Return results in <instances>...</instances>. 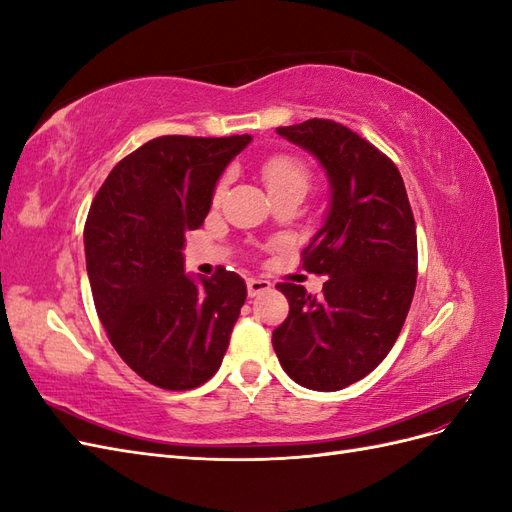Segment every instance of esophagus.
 Masks as SVG:
<instances>
[{"instance_id":"esophagus-1","label":"esophagus","mask_w":512,"mask_h":512,"mask_svg":"<svg viewBox=\"0 0 512 512\" xmlns=\"http://www.w3.org/2000/svg\"><path fill=\"white\" fill-rule=\"evenodd\" d=\"M269 288H271V282L262 280V277H250V280H247V294H250V297H258V294L267 292Z\"/></svg>"}]
</instances>
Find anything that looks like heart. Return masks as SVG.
I'll use <instances>...</instances> for the list:
<instances>
[{
  "label": "heart",
  "mask_w": 512,
  "mask_h": 512,
  "mask_svg": "<svg viewBox=\"0 0 512 512\" xmlns=\"http://www.w3.org/2000/svg\"><path fill=\"white\" fill-rule=\"evenodd\" d=\"M262 179H265V185L271 196L288 192V190H299L305 194L309 188V179H312V173H309V166L297 158V156H288V153H275L269 160L262 164ZM228 177H224L218 188H215V198H220L226 190Z\"/></svg>",
  "instance_id": "heart-1"
}]
</instances>
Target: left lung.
Returning <instances> with one entry per match:
<instances>
[{
	"label": "left lung",
	"mask_w": 512,
	"mask_h": 512,
	"mask_svg": "<svg viewBox=\"0 0 512 512\" xmlns=\"http://www.w3.org/2000/svg\"><path fill=\"white\" fill-rule=\"evenodd\" d=\"M277 134L314 153L331 200L303 250V269L329 280L320 297L277 284L290 312L273 348L297 384L339 391L374 371L404 327L416 288L414 215L393 160L342 123L307 119Z\"/></svg>",
	"instance_id": "obj_1"
}]
</instances>
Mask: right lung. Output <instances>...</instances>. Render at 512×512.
I'll return each mask as SVG.
<instances>
[{"label": "right lung", "instance_id": "right-lung-1", "mask_svg": "<svg viewBox=\"0 0 512 512\" xmlns=\"http://www.w3.org/2000/svg\"><path fill=\"white\" fill-rule=\"evenodd\" d=\"M250 143V134L153 138L111 170L91 203L83 235L98 318L121 359L160 389H196L220 369L245 303L237 273H185L183 245Z\"/></svg>", "mask_w": 512, "mask_h": 512}]
</instances>
